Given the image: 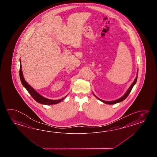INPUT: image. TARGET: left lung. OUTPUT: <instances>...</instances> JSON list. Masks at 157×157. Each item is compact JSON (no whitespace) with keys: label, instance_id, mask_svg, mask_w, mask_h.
I'll use <instances>...</instances> for the list:
<instances>
[{"label":"left lung","instance_id":"8db88e82","mask_svg":"<svg viewBox=\"0 0 157 157\" xmlns=\"http://www.w3.org/2000/svg\"><path fill=\"white\" fill-rule=\"evenodd\" d=\"M137 75H138V71H137V76L135 78V79L133 81V82L132 83V84L130 86V87L128 89V90H127V91L125 93V94H124L123 96H122V97L120 98L119 99H116V100H113V101H105V100H102V99H99V98H98V97L93 93L94 95L95 96V97L97 98L98 99H99V100H100L101 101H102L103 103L105 104H114L118 103H120V102H121V101H122L123 100H124L126 98H127V96L129 95V94L130 93L131 91L132 90V89L133 88V86L135 85V83L136 82L137 79Z\"/></svg>","mask_w":157,"mask_h":157}]
</instances>
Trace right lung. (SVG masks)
<instances>
[{
	"instance_id": "obj_1",
	"label": "right lung",
	"mask_w": 157,
	"mask_h": 157,
	"mask_svg": "<svg viewBox=\"0 0 157 157\" xmlns=\"http://www.w3.org/2000/svg\"><path fill=\"white\" fill-rule=\"evenodd\" d=\"M20 77L22 85L25 87V88L27 90V91L29 93L31 96L33 98L35 101H36L37 103H39L45 105H52V104H56L61 102L62 100L66 98L67 95L63 98L58 99V100H52L46 98L45 97H43L40 94L38 93L36 90H34V89L30 86L29 83L27 82L26 80L24 78V75L22 71V66H21V62L20 60Z\"/></svg>"
}]
</instances>
